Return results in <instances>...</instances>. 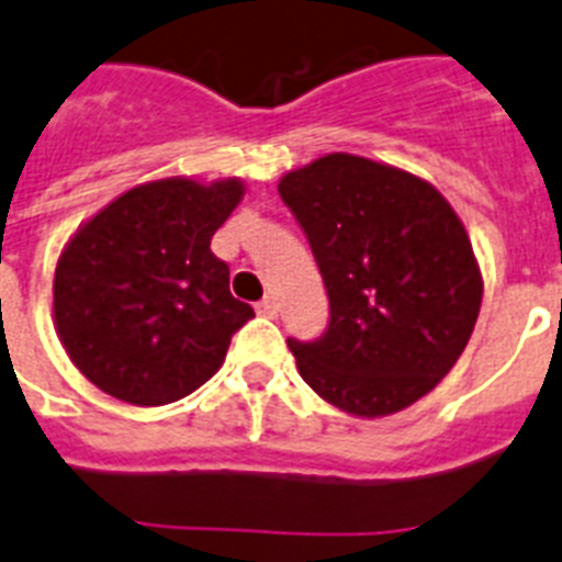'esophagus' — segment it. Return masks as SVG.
I'll use <instances>...</instances> for the list:
<instances>
[{"label":"esophagus","mask_w":562,"mask_h":562,"mask_svg":"<svg viewBox=\"0 0 562 562\" xmlns=\"http://www.w3.org/2000/svg\"><path fill=\"white\" fill-rule=\"evenodd\" d=\"M257 312L266 314V317H277V314H280V303H277V296H266V300L257 305Z\"/></svg>","instance_id":"obj_1"}]
</instances>
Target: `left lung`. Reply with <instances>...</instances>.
<instances>
[{
    "mask_svg": "<svg viewBox=\"0 0 562 562\" xmlns=\"http://www.w3.org/2000/svg\"><path fill=\"white\" fill-rule=\"evenodd\" d=\"M277 187L331 305L321 340H289L303 381L355 418L413 407L456 367L482 305L462 218L430 181L363 155L328 153Z\"/></svg>",
    "mask_w": 562,
    "mask_h": 562,
    "instance_id": "8db88e82",
    "label": "left lung"
}]
</instances>
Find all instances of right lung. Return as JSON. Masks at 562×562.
<instances>
[{"label": "right lung", "mask_w": 562, "mask_h": 562, "mask_svg": "<svg viewBox=\"0 0 562 562\" xmlns=\"http://www.w3.org/2000/svg\"><path fill=\"white\" fill-rule=\"evenodd\" d=\"M241 195V178H158L71 234L54 271V328L98 390L161 407L216 375L234 331L254 317L210 250Z\"/></svg>", "instance_id": "1"}]
</instances>
